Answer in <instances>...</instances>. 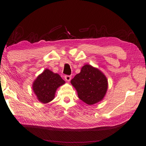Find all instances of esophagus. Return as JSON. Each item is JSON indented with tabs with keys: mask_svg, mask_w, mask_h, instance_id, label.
Instances as JSON below:
<instances>
[{
	"mask_svg": "<svg viewBox=\"0 0 146 146\" xmlns=\"http://www.w3.org/2000/svg\"><path fill=\"white\" fill-rule=\"evenodd\" d=\"M64 78H65V80L67 81V82H70L71 79V76L70 75H66L64 76Z\"/></svg>",
	"mask_w": 146,
	"mask_h": 146,
	"instance_id": "34e87169",
	"label": "esophagus"
}]
</instances>
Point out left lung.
Listing matches in <instances>:
<instances>
[{"mask_svg": "<svg viewBox=\"0 0 146 146\" xmlns=\"http://www.w3.org/2000/svg\"><path fill=\"white\" fill-rule=\"evenodd\" d=\"M71 84L77 91L78 98L90 106L102 100L108 88L106 75L90 64L81 68L80 72L71 80Z\"/></svg>", "mask_w": 146, "mask_h": 146, "instance_id": "8db88e82", "label": "left lung"}]
</instances>
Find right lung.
Segmentation results:
<instances>
[{"label":"right lung","mask_w":146,"mask_h":146,"mask_svg":"<svg viewBox=\"0 0 146 146\" xmlns=\"http://www.w3.org/2000/svg\"><path fill=\"white\" fill-rule=\"evenodd\" d=\"M65 83L58 74L46 69L34 80L32 89L39 102L47 104L54 99L56 90Z\"/></svg>","instance_id":"add662e5"}]
</instances>
